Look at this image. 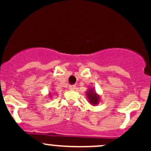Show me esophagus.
Wrapping results in <instances>:
<instances>
[{
  "instance_id": "34e87169",
  "label": "esophagus",
  "mask_w": 151,
  "mask_h": 151,
  "mask_svg": "<svg viewBox=\"0 0 151 151\" xmlns=\"http://www.w3.org/2000/svg\"><path fill=\"white\" fill-rule=\"evenodd\" d=\"M69 89L71 90V91H74L76 89V86L75 85H71L69 86Z\"/></svg>"
}]
</instances>
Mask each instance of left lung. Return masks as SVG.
<instances>
[{"label":"left lung","instance_id":"8db88e82","mask_svg":"<svg viewBox=\"0 0 151 151\" xmlns=\"http://www.w3.org/2000/svg\"><path fill=\"white\" fill-rule=\"evenodd\" d=\"M86 95L88 101H89V103L91 105L96 106L101 101V97H100L99 94H98L96 93V90L93 89V88H89L86 91Z\"/></svg>","mask_w":151,"mask_h":151}]
</instances>
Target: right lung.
Masks as SVG:
<instances>
[{"label": "right lung", "instance_id": "right-lung-1", "mask_svg": "<svg viewBox=\"0 0 151 151\" xmlns=\"http://www.w3.org/2000/svg\"><path fill=\"white\" fill-rule=\"evenodd\" d=\"M49 96H50V97H51V94H50H50H49Z\"/></svg>", "mask_w": 151, "mask_h": 151}]
</instances>
